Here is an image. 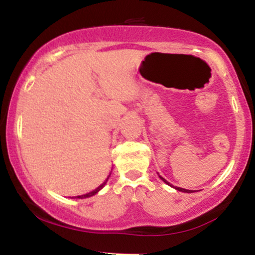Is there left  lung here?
Listing matches in <instances>:
<instances>
[{
  "mask_svg": "<svg viewBox=\"0 0 255 255\" xmlns=\"http://www.w3.org/2000/svg\"><path fill=\"white\" fill-rule=\"evenodd\" d=\"M160 178H162V180L163 181H164V182L166 183V184H169V186H171V184L170 183H169L168 182V181H166V180H164V178H163L162 176H159ZM176 189H177V191H180V192H184V193H191V192H193V191H189V189H184V188H180V187H176Z\"/></svg>",
  "mask_w": 255,
  "mask_h": 255,
  "instance_id": "1",
  "label": "left lung"
}]
</instances>
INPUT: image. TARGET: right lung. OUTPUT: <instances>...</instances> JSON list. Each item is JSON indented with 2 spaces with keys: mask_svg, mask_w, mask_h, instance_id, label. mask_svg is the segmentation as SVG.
Masks as SVG:
<instances>
[{
  "mask_svg": "<svg viewBox=\"0 0 255 255\" xmlns=\"http://www.w3.org/2000/svg\"><path fill=\"white\" fill-rule=\"evenodd\" d=\"M109 176H110V175H109ZM109 176H108V177H107V180H105V181H104V182L101 184V186H98V187H97V188H96V189H95V191H92V192H90V193H86V194H84V195H79V197H78V198H80V199H84V198H89V197H92V195H95V194H96V193H97V192H99V191H101V189H102V188H103V187L105 186V183H107V181H108V178H109Z\"/></svg>",
  "mask_w": 255,
  "mask_h": 255,
  "instance_id": "1",
  "label": "right lung"
}]
</instances>
